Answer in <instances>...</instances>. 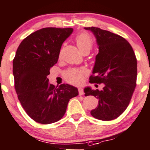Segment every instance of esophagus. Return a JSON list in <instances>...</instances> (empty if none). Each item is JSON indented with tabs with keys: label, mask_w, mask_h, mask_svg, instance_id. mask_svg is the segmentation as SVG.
<instances>
[{
	"label": "esophagus",
	"mask_w": 150,
	"mask_h": 150,
	"mask_svg": "<svg viewBox=\"0 0 150 150\" xmlns=\"http://www.w3.org/2000/svg\"><path fill=\"white\" fill-rule=\"evenodd\" d=\"M79 94L80 95V96H81V95H83V88L79 87Z\"/></svg>",
	"instance_id": "obj_1"
}]
</instances>
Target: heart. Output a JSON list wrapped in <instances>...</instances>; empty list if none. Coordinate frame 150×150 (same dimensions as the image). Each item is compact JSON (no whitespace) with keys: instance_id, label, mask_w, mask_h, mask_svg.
Masks as SVG:
<instances>
[{"instance_id":"b5f03b06","label":"heart","mask_w":150,"mask_h":150,"mask_svg":"<svg viewBox=\"0 0 150 150\" xmlns=\"http://www.w3.org/2000/svg\"><path fill=\"white\" fill-rule=\"evenodd\" d=\"M75 40L77 46L81 53L84 51H89L92 47V38L88 33H80L76 37ZM85 74L86 71L83 69H70L66 72L65 79L69 83L73 84H79L83 81Z\"/></svg>"}]
</instances>
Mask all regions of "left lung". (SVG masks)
Returning <instances> with one entry per match:
<instances>
[{"instance_id":"1","label":"left lung","mask_w":150,"mask_h":150,"mask_svg":"<svg viewBox=\"0 0 150 150\" xmlns=\"http://www.w3.org/2000/svg\"><path fill=\"white\" fill-rule=\"evenodd\" d=\"M84 29L92 32L99 49L89 82L104 83L101 91L86 87L85 96L92 95L99 99L98 107L91 111L92 117L99 120H113L128 107L136 87V56L123 37L96 27Z\"/></svg>"}]
</instances>
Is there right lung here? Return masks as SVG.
I'll use <instances>...</instances> for the list:
<instances>
[{
  "label": "right lung",
  "mask_w": 150,
  "mask_h": 150,
  "mask_svg": "<svg viewBox=\"0 0 150 150\" xmlns=\"http://www.w3.org/2000/svg\"><path fill=\"white\" fill-rule=\"evenodd\" d=\"M73 28H43L24 38L13 61V74L18 98L27 114L35 122L49 125L64 117L76 87L49 83L50 69L59 59L63 43Z\"/></svg>",
  "instance_id": "obj_1"
}]
</instances>
